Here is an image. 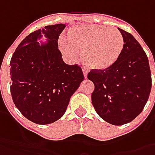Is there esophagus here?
Listing matches in <instances>:
<instances>
[{
	"mask_svg": "<svg viewBox=\"0 0 155 155\" xmlns=\"http://www.w3.org/2000/svg\"><path fill=\"white\" fill-rule=\"evenodd\" d=\"M83 73H84V77L87 78V74H88V71L86 69H83Z\"/></svg>",
	"mask_w": 155,
	"mask_h": 155,
	"instance_id": "1",
	"label": "esophagus"
}]
</instances>
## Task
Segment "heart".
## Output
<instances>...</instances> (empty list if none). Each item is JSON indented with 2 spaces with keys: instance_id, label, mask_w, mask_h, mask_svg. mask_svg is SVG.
I'll return each instance as SVG.
<instances>
[{
  "instance_id": "obj_1",
  "label": "heart",
  "mask_w": 155,
  "mask_h": 155,
  "mask_svg": "<svg viewBox=\"0 0 155 155\" xmlns=\"http://www.w3.org/2000/svg\"><path fill=\"white\" fill-rule=\"evenodd\" d=\"M59 49L69 58H82L89 68L105 71L111 68L122 54L124 39L116 28L87 24L69 30L67 39L58 40Z\"/></svg>"
}]
</instances>
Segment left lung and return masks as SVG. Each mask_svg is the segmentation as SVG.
<instances>
[{
    "label": "left lung",
    "instance_id": "1",
    "mask_svg": "<svg viewBox=\"0 0 155 155\" xmlns=\"http://www.w3.org/2000/svg\"><path fill=\"white\" fill-rule=\"evenodd\" d=\"M118 30L124 39L118 61L108 70H91L88 74V79L95 85L91 94L95 110L105 122L116 126L130 122L140 115L152 87L145 51L132 34Z\"/></svg>",
    "mask_w": 155,
    "mask_h": 155
}]
</instances>
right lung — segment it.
Masks as SVG:
<instances>
[{
  "instance_id": "right-lung-1",
  "label": "right lung",
  "mask_w": 155,
  "mask_h": 155,
  "mask_svg": "<svg viewBox=\"0 0 155 155\" xmlns=\"http://www.w3.org/2000/svg\"><path fill=\"white\" fill-rule=\"evenodd\" d=\"M64 27V24H56L31 33L10 61L13 101L23 116L37 124L60 119L84 78L79 65L63 61L58 39ZM42 34L48 39L45 43L38 41Z\"/></svg>"
}]
</instances>
